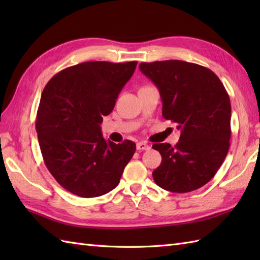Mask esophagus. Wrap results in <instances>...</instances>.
I'll list each match as a JSON object with an SVG mask.
<instances>
[{
    "label": "esophagus",
    "mask_w": 260,
    "mask_h": 260,
    "mask_svg": "<svg viewBox=\"0 0 260 260\" xmlns=\"http://www.w3.org/2000/svg\"><path fill=\"white\" fill-rule=\"evenodd\" d=\"M136 148H137V151H147V150H150L151 146L148 145L146 142H139L136 144Z\"/></svg>",
    "instance_id": "obj_1"
}]
</instances>
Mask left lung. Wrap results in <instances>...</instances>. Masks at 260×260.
<instances>
[{
    "label": "left lung",
    "mask_w": 260,
    "mask_h": 260,
    "mask_svg": "<svg viewBox=\"0 0 260 260\" xmlns=\"http://www.w3.org/2000/svg\"><path fill=\"white\" fill-rule=\"evenodd\" d=\"M140 69L158 88L162 116L181 131L175 146L152 147L162 155L153 179L164 190L194 191L221 167L230 146L231 105L222 82L203 66L181 60L142 62Z\"/></svg>",
    "instance_id": "left-lung-1"
}]
</instances>
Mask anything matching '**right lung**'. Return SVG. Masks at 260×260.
<instances>
[{"label": "right lung", "instance_id": "right-lung-1", "mask_svg": "<svg viewBox=\"0 0 260 260\" xmlns=\"http://www.w3.org/2000/svg\"><path fill=\"white\" fill-rule=\"evenodd\" d=\"M136 66L82 62L54 75L42 91L36 129L43 161L58 183L76 196L95 198L115 189L134 155V142L105 141L101 124Z\"/></svg>", "mask_w": 260, "mask_h": 260}]
</instances>
